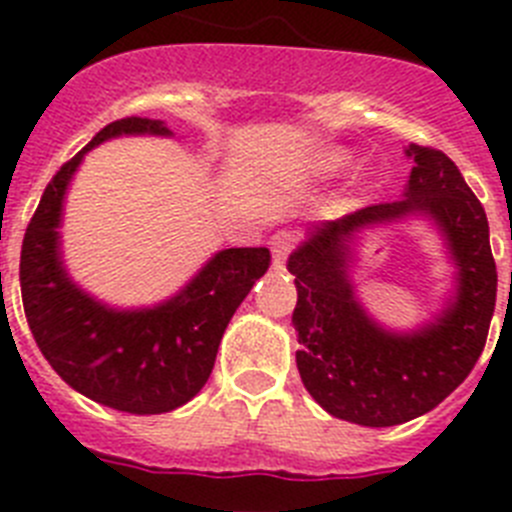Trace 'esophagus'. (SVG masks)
<instances>
[{
  "label": "esophagus",
  "instance_id": "34e87169",
  "mask_svg": "<svg viewBox=\"0 0 512 512\" xmlns=\"http://www.w3.org/2000/svg\"><path fill=\"white\" fill-rule=\"evenodd\" d=\"M271 264H274V269L282 271L284 264H287V256L289 251L295 248V235L289 233V230H279V233L271 235Z\"/></svg>",
  "mask_w": 512,
  "mask_h": 512
}]
</instances>
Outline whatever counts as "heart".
I'll return each mask as SVG.
<instances>
[{
    "label": "heart",
    "instance_id": "b5f03b06",
    "mask_svg": "<svg viewBox=\"0 0 512 512\" xmlns=\"http://www.w3.org/2000/svg\"><path fill=\"white\" fill-rule=\"evenodd\" d=\"M351 161H354L351 151H346V148H333V151H328L320 156L318 169H320V174H338V171L348 169V166H351Z\"/></svg>",
    "mask_w": 512,
    "mask_h": 512
}]
</instances>
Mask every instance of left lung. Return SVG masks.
Here are the masks:
<instances>
[{"instance_id":"left-lung-1","label":"left lung","mask_w":512,"mask_h":512,"mask_svg":"<svg viewBox=\"0 0 512 512\" xmlns=\"http://www.w3.org/2000/svg\"><path fill=\"white\" fill-rule=\"evenodd\" d=\"M413 171L397 202L307 228L289 253L292 315L302 384L325 413L369 428L425 415L459 387L487 341L497 271L485 207L446 153L410 143ZM420 216L439 230L455 287L438 316L415 331L382 326L355 295V241L366 227Z\"/></svg>"}]
</instances>
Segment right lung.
Masks as SVG:
<instances>
[{
  "label": "right lung",
  "instance_id": "right-lung-1",
  "mask_svg": "<svg viewBox=\"0 0 512 512\" xmlns=\"http://www.w3.org/2000/svg\"><path fill=\"white\" fill-rule=\"evenodd\" d=\"M122 135L174 133L164 120L125 117L61 166L25 230L22 305L35 343L69 387L122 413L158 415L182 408L205 387L233 312L271 256L269 248L217 251L176 295L151 307H112L81 289L63 264V202L87 151Z\"/></svg>",
  "mask_w": 512,
  "mask_h": 512
}]
</instances>
